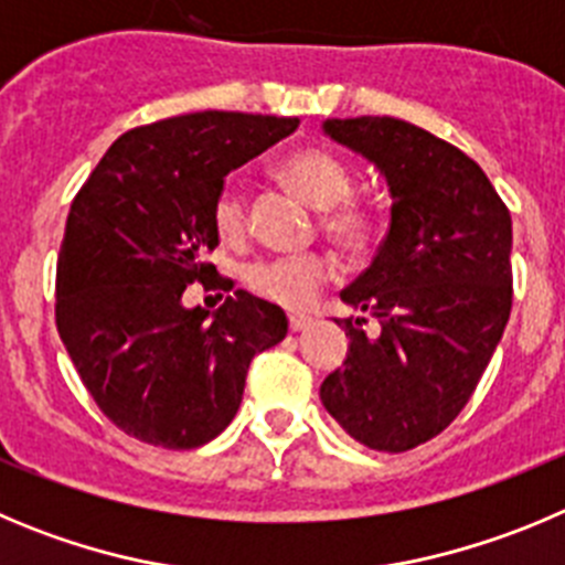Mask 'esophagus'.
<instances>
[{
	"label": "esophagus",
	"mask_w": 565,
	"mask_h": 565,
	"mask_svg": "<svg viewBox=\"0 0 565 565\" xmlns=\"http://www.w3.org/2000/svg\"><path fill=\"white\" fill-rule=\"evenodd\" d=\"M288 328H291V333H299V330L310 328V319L302 317V313H291V317H288Z\"/></svg>",
	"instance_id": "obj_1"
}]
</instances>
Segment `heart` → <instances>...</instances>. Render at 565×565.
I'll list each match as a JSON object with an SVG mask.
<instances>
[{"instance_id":"obj_1","label":"heart","mask_w":565,"mask_h":565,"mask_svg":"<svg viewBox=\"0 0 565 565\" xmlns=\"http://www.w3.org/2000/svg\"><path fill=\"white\" fill-rule=\"evenodd\" d=\"M288 188L322 210V232L347 255L366 252L375 237L377 218L353 199L355 175L350 164L328 148H305L279 164ZM212 224L224 241H241L248 232V210L241 188L226 184L212 204ZM243 286L282 308H302L333 277V260L322 252L297 257H260L243 266Z\"/></svg>"}]
</instances>
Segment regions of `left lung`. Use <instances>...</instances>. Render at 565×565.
Listing matches in <instances>:
<instances>
[{"mask_svg":"<svg viewBox=\"0 0 565 565\" xmlns=\"http://www.w3.org/2000/svg\"><path fill=\"white\" fill-rule=\"evenodd\" d=\"M324 134L375 162L392 224L341 299L382 328L350 335L324 377V408L372 451H412L457 420L488 370L512 308V221L484 170L451 142L395 120H328Z\"/></svg>","mask_w":565,"mask_h":565,"instance_id":"8db88e82","label":"left lung"}]
</instances>
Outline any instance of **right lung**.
Segmentation results:
<instances>
[{
  "mask_svg": "<svg viewBox=\"0 0 565 565\" xmlns=\"http://www.w3.org/2000/svg\"><path fill=\"white\" fill-rule=\"evenodd\" d=\"M297 117L195 111L114 139L72 199L55 274V324L100 412L148 445L190 451L241 406L246 370L279 344L277 305L235 291L215 313L184 308L201 282L230 291L206 252L230 170L297 131Z\"/></svg>",
  "mask_w": 565,
  "mask_h": 565,
  "instance_id": "obj_1",
  "label": "right lung"
}]
</instances>
